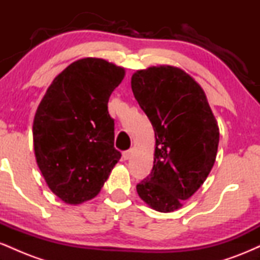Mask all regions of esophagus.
Returning a JSON list of instances; mask_svg holds the SVG:
<instances>
[{"label":"esophagus","mask_w":260,"mask_h":260,"mask_svg":"<svg viewBox=\"0 0 260 260\" xmlns=\"http://www.w3.org/2000/svg\"><path fill=\"white\" fill-rule=\"evenodd\" d=\"M132 155H133V150H132V149H129V150L124 151V153H123V159L124 160H129L131 157H132Z\"/></svg>","instance_id":"1"}]
</instances>
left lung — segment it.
<instances>
[{
  "label": "left lung",
  "instance_id": "8db88e82",
  "mask_svg": "<svg viewBox=\"0 0 260 260\" xmlns=\"http://www.w3.org/2000/svg\"><path fill=\"white\" fill-rule=\"evenodd\" d=\"M131 85L155 132L153 170L137 192L151 209L171 213L210 174L219 126L203 88L181 68L162 64L137 71Z\"/></svg>",
  "mask_w": 260,
  "mask_h": 260
}]
</instances>
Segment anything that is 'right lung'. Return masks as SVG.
Masks as SVG:
<instances>
[{
	"instance_id": "add662e5",
	"label": "right lung",
	"mask_w": 260,
	"mask_h": 260,
	"mask_svg": "<svg viewBox=\"0 0 260 260\" xmlns=\"http://www.w3.org/2000/svg\"><path fill=\"white\" fill-rule=\"evenodd\" d=\"M124 74L123 67L104 58H80L55 77L39 104L35 159L51 192L66 204L95 198L121 159L107 103Z\"/></svg>"
}]
</instances>
